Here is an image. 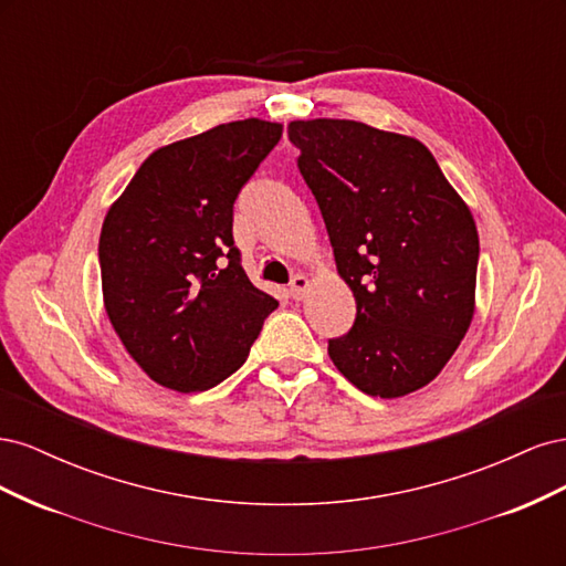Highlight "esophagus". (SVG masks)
Returning <instances> with one entry per match:
<instances>
[{"instance_id":"1","label":"esophagus","mask_w":566,"mask_h":566,"mask_svg":"<svg viewBox=\"0 0 566 566\" xmlns=\"http://www.w3.org/2000/svg\"><path fill=\"white\" fill-rule=\"evenodd\" d=\"M310 285L312 281L306 279L304 273H297V276H293V281H290V297L302 300L306 293H310Z\"/></svg>"}]
</instances>
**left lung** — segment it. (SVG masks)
Wrapping results in <instances>:
<instances>
[{
    "label": "left lung",
    "instance_id": "8db88e82",
    "mask_svg": "<svg viewBox=\"0 0 566 566\" xmlns=\"http://www.w3.org/2000/svg\"><path fill=\"white\" fill-rule=\"evenodd\" d=\"M287 136L331 235L356 321L328 342L337 370L370 397L430 385L474 316L472 212L413 136L354 119H295Z\"/></svg>",
    "mask_w": 566,
    "mask_h": 566
}]
</instances>
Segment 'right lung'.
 I'll return each mask as SVG.
<instances>
[{
	"instance_id": "add662e5",
	"label": "right lung",
	"mask_w": 566,
	"mask_h": 566,
	"mask_svg": "<svg viewBox=\"0 0 566 566\" xmlns=\"http://www.w3.org/2000/svg\"><path fill=\"white\" fill-rule=\"evenodd\" d=\"M260 117L153 150L104 219V306L150 380L205 391L245 364L279 302L254 287L233 245V202L281 142Z\"/></svg>"
}]
</instances>
